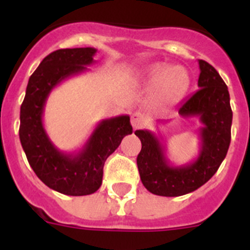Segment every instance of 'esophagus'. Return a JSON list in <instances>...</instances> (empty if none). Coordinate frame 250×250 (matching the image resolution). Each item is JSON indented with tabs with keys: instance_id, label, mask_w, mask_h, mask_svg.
<instances>
[{
	"instance_id": "obj_1",
	"label": "esophagus",
	"mask_w": 250,
	"mask_h": 250,
	"mask_svg": "<svg viewBox=\"0 0 250 250\" xmlns=\"http://www.w3.org/2000/svg\"><path fill=\"white\" fill-rule=\"evenodd\" d=\"M131 125L134 129H140L145 125V119L140 113H132L131 114Z\"/></svg>"
}]
</instances>
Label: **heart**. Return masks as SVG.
<instances>
[{"label": "heart", "instance_id": "obj_1", "mask_svg": "<svg viewBox=\"0 0 250 250\" xmlns=\"http://www.w3.org/2000/svg\"><path fill=\"white\" fill-rule=\"evenodd\" d=\"M146 82L153 86V97L162 105L177 103L188 88L186 70L164 63L151 64L146 70Z\"/></svg>", "mask_w": 250, "mask_h": 250}]
</instances>
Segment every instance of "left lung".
<instances>
[{
    "instance_id": "left-lung-1",
    "label": "left lung",
    "mask_w": 250,
    "mask_h": 250,
    "mask_svg": "<svg viewBox=\"0 0 250 250\" xmlns=\"http://www.w3.org/2000/svg\"><path fill=\"white\" fill-rule=\"evenodd\" d=\"M198 90L178 107L182 118L198 116L203 126L198 130L200 155L187 165L175 166L166 156L161 137L150 130H136L141 141L137 168L143 185L157 196L177 197L203 186L227 155L230 144L233 113L226 83L209 63L200 59Z\"/></svg>"
}]
</instances>
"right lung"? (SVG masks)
<instances>
[{"label":"right lung","mask_w":250,"mask_h":250,"mask_svg":"<svg viewBox=\"0 0 250 250\" xmlns=\"http://www.w3.org/2000/svg\"><path fill=\"white\" fill-rule=\"evenodd\" d=\"M97 49L67 48L48 54L28 80L21 105L20 140L27 160L45 186L68 196H86L99 189L107 157L124 136L132 134L129 115L104 119L79 151L63 152L50 141L43 113L50 91L74 75L88 70Z\"/></svg>","instance_id":"right-lung-1"}]
</instances>
